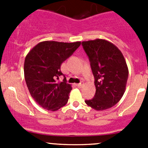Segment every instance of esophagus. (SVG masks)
<instances>
[{
    "label": "esophagus",
    "mask_w": 148,
    "mask_h": 148,
    "mask_svg": "<svg viewBox=\"0 0 148 148\" xmlns=\"http://www.w3.org/2000/svg\"><path fill=\"white\" fill-rule=\"evenodd\" d=\"M84 85V82H80L79 84H76V86H78V87H79V88H81L82 86Z\"/></svg>",
    "instance_id": "1"
}]
</instances>
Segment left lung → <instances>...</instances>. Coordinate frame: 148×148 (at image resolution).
Returning <instances> with one entry per match:
<instances>
[{
	"mask_svg": "<svg viewBox=\"0 0 148 148\" xmlns=\"http://www.w3.org/2000/svg\"><path fill=\"white\" fill-rule=\"evenodd\" d=\"M82 45L90 62L96 92L85 100L95 110H104L115 105L123 96L128 79V68L122 52L104 39L82 41Z\"/></svg>",
	"mask_w": 148,
	"mask_h": 148,
	"instance_id": "8db88e82",
	"label": "left lung"
}]
</instances>
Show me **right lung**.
Instances as JSON below:
<instances>
[{
	"instance_id": "1",
	"label": "right lung",
	"mask_w": 148,
	"mask_h": 148,
	"mask_svg": "<svg viewBox=\"0 0 148 148\" xmlns=\"http://www.w3.org/2000/svg\"><path fill=\"white\" fill-rule=\"evenodd\" d=\"M81 44L46 41L34 46L26 56L24 77L33 99L46 110L56 111L64 107L69 99L71 86L63 81H57L61 65L73 54Z\"/></svg>"
}]
</instances>
